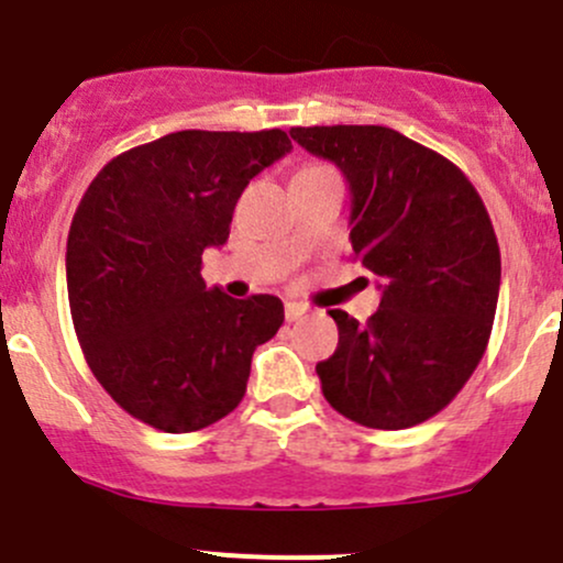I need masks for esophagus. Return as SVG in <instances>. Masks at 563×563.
Returning a JSON list of instances; mask_svg holds the SVG:
<instances>
[{
    "instance_id": "esophagus-1",
    "label": "esophagus",
    "mask_w": 563,
    "mask_h": 563,
    "mask_svg": "<svg viewBox=\"0 0 563 563\" xmlns=\"http://www.w3.org/2000/svg\"><path fill=\"white\" fill-rule=\"evenodd\" d=\"M306 311L309 309H306L303 303H295V300H287V303H284V317H287V322H298Z\"/></svg>"
}]
</instances>
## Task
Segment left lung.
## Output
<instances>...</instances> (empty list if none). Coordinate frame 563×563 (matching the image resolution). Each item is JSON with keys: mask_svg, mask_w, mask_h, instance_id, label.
<instances>
[{"mask_svg": "<svg viewBox=\"0 0 563 563\" xmlns=\"http://www.w3.org/2000/svg\"><path fill=\"white\" fill-rule=\"evenodd\" d=\"M353 194L355 263L383 284L366 322L331 309L339 344L317 364L328 405L372 430L441 413L487 350L500 287L493 221L460 166L383 125L292 128Z\"/></svg>", "mask_w": 563, "mask_h": 563, "instance_id": "obj_1", "label": "left lung"}]
</instances>
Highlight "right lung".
<instances>
[{"mask_svg": "<svg viewBox=\"0 0 563 563\" xmlns=\"http://www.w3.org/2000/svg\"><path fill=\"white\" fill-rule=\"evenodd\" d=\"M289 150L282 128L166 133L111 158L81 197L70 317L92 375L133 419L197 432L241 405L284 306L208 287L202 252L227 243L243 188Z\"/></svg>", "mask_w": 563, "mask_h": 563, "instance_id": "right-lung-1", "label": "right lung"}]
</instances>
